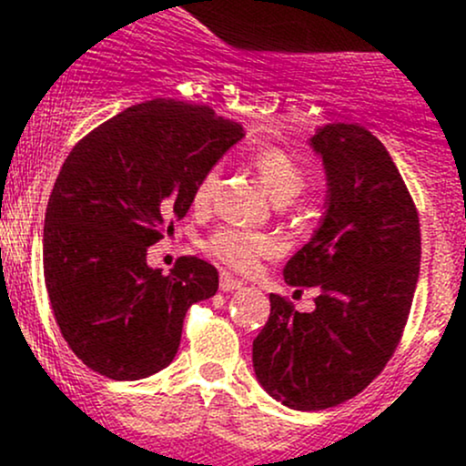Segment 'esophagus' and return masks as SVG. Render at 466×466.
I'll use <instances>...</instances> for the list:
<instances>
[{"label": "esophagus", "instance_id": "obj_1", "mask_svg": "<svg viewBox=\"0 0 466 466\" xmlns=\"http://www.w3.org/2000/svg\"><path fill=\"white\" fill-rule=\"evenodd\" d=\"M218 287H221L223 293H228V291H237V289H243V282L229 274H221V282H218Z\"/></svg>", "mask_w": 466, "mask_h": 466}]
</instances>
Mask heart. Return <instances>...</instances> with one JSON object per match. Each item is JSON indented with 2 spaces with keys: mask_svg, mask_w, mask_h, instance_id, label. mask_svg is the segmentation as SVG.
I'll return each mask as SVG.
<instances>
[{
  "mask_svg": "<svg viewBox=\"0 0 466 466\" xmlns=\"http://www.w3.org/2000/svg\"><path fill=\"white\" fill-rule=\"evenodd\" d=\"M254 168L258 170L265 188L274 197L278 203L291 201L304 188V173L300 164L291 157L287 151L278 147H263L251 157ZM218 186V168L212 166L210 170L203 173L195 188L197 208H206L215 197ZM276 240L267 237L263 232H251V229L240 228H221L208 238V251L221 260L223 265L232 267L237 271H251L258 265L260 258L274 254Z\"/></svg>",
  "mask_w": 466,
  "mask_h": 466,
  "instance_id": "1",
  "label": "heart"
}]
</instances>
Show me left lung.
<instances>
[{
	"instance_id": "left-lung-1",
	"label": "left lung",
	"mask_w": 466,
	"mask_h": 466,
	"mask_svg": "<svg viewBox=\"0 0 466 466\" xmlns=\"http://www.w3.org/2000/svg\"><path fill=\"white\" fill-rule=\"evenodd\" d=\"M326 170L319 228L285 265L291 287H315L300 313L271 293L251 349L260 386L300 411L335 408L386 368L419 282L420 226L399 168L360 125H324L309 140Z\"/></svg>"
}]
</instances>
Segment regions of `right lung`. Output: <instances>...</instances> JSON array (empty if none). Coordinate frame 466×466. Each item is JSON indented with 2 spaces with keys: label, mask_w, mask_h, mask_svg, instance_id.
<instances>
[{
  "label": "right lung",
  "mask_w": 466,
  "mask_h": 466,
  "mask_svg": "<svg viewBox=\"0 0 466 466\" xmlns=\"http://www.w3.org/2000/svg\"><path fill=\"white\" fill-rule=\"evenodd\" d=\"M243 136L210 106L155 98L67 155L46 210L44 276L58 329L94 372L136 381L175 360L186 311L215 296L218 271L181 256L164 276L147 249L173 234L203 173Z\"/></svg>",
  "instance_id": "obj_1"
}]
</instances>
